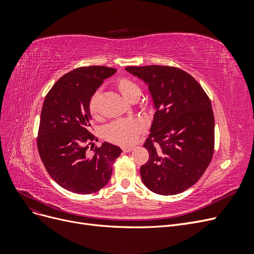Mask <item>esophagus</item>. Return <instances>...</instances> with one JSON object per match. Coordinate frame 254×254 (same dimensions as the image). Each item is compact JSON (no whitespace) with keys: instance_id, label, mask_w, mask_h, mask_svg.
Instances as JSON below:
<instances>
[{"instance_id":"34e87169","label":"esophagus","mask_w":254,"mask_h":254,"mask_svg":"<svg viewBox=\"0 0 254 254\" xmlns=\"http://www.w3.org/2000/svg\"><path fill=\"white\" fill-rule=\"evenodd\" d=\"M132 149H133L132 146H125V147H123V151L125 152H130Z\"/></svg>"}]
</instances>
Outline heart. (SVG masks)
<instances>
[{
	"label": "heart",
	"instance_id": "b5f03b06",
	"mask_svg": "<svg viewBox=\"0 0 254 254\" xmlns=\"http://www.w3.org/2000/svg\"><path fill=\"white\" fill-rule=\"evenodd\" d=\"M117 88L121 95L128 102H130L133 98H137L140 95V88L137 87V84L127 78L119 79L117 81ZM98 102L99 94L95 93L92 96L89 104L90 113L93 117H96L98 113ZM143 129L144 123L140 120H121L112 123L111 125L107 127L105 135L107 140H109L110 142H113L115 144L130 145L136 141Z\"/></svg>",
	"mask_w": 254,
	"mask_h": 254
}]
</instances>
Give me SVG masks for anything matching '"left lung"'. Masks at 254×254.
Segmentation results:
<instances>
[{"label": "left lung", "mask_w": 254, "mask_h": 254, "mask_svg": "<svg viewBox=\"0 0 254 254\" xmlns=\"http://www.w3.org/2000/svg\"><path fill=\"white\" fill-rule=\"evenodd\" d=\"M148 86L155 114L147 163L140 174L145 187L159 195H176L200 179L214 150V114L205 92L180 68L164 65L126 66Z\"/></svg>", "instance_id": "left-lung-1"}]
</instances>
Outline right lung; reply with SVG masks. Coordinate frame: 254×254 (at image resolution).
I'll list each match as a JSON object with an SVG mask.
<instances>
[{
  "label": "right lung",
  "instance_id": "obj_1",
  "mask_svg": "<svg viewBox=\"0 0 254 254\" xmlns=\"http://www.w3.org/2000/svg\"><path fill=\"white\" fill-rule=\"evenodd\" d=\"M117 70L92 65L64 75L45 96L38 151L52 179L75 194L87 195L103 189L112 174V165L121 153L119 146L104 142L94 153L86 152L92 141L89 104L92 96ZM94 144V143H93Z\"/></svg>",
  "mask_w": 254,
  "mask_h": 254
}]
</instances>
